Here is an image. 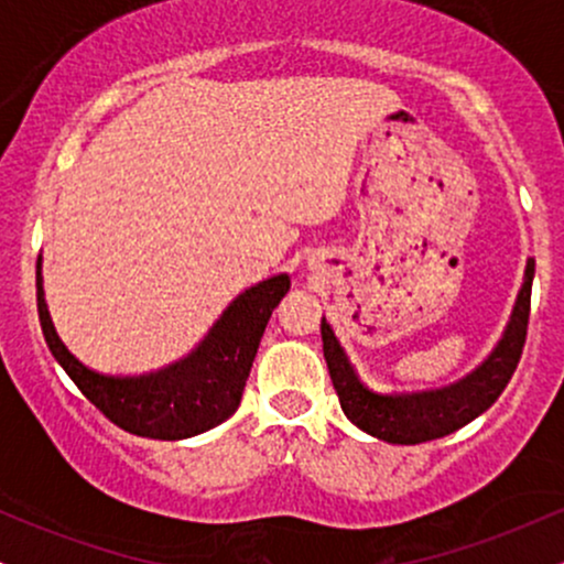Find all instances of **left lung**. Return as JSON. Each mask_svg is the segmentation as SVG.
Masks as SVG:
<instances>
[{
  "mask_svg": "<svg viewBox=\"0 0 564 564\" xmlns=\"http://www.w3.org/2000/svg\"><path fill=\"white\" fill-rule=\"evenodd\" d=\"M533 273L535 262L528 260L525 283H522L520 296H517L514 313H511L507 332L490 352V358L477 371H471L467 379L456 381L451 387H440V390L400 394L368 390L364 381L358 379L355 368L349 366L345 349L336 341L332 326L323 318V358L328 364V373H332L334 390L339 394L345 416L368 435L398 445H416L426 443V440L445 437L451 432L462 430L464 424L475 422L480 413L496 403L498 394L509 384L517 364H520L528 336Z\"/></svg>",
  "mask_w": 564,
  "mask_h": 564,
  "instance_id": "left-lung-1",
  "label": "left lung"
}]
</instances>
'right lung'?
Masks as SVG:
<instances>
[{
	"label": "right lung",
	"instance_id": "right-lung-1",
	"mask_svg": "<svg viewBox=\"0 0 564 564\" xmlns=\"http://www.w3.org/2000/svg\"><path fill=\"white\" fill-rule=\"evenodd\" d=\"M289 286V275H275L243 291L196 352L145 377H106L79 364L55 332L39 273L36 310L50 352L108 422L138 437L185 440L236 413L264 326Z\"/></svg>",
	"mask_w": 564,
	"mask_h": 564
}]
</instances>
